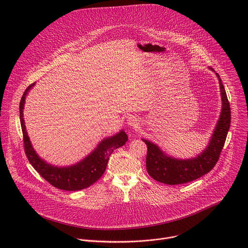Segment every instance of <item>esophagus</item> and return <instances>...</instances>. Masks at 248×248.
Masks as SVG:
<instances>
[{
	"instance_id": "1",
	"label": "esophagus",
	"mask_w": 248,
	"mask_h": 248,
	"mask_svg": "<svg viewBox=\"0 0 248 248\" xmlns=\"http://www.w3.org/2000/svg\"><path fill=\"white\" fill-rule=\"evenodd\" d=\"M138 120H137V118L136 117H134V116H130L128 119H127V124L129 125V126H132V127H137V125H138Z\"/></svg>"
}]
</instances>
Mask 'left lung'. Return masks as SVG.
Here are the masks:
<instances>
[{
    "label": "left lung",
    "instance_id": "obj_1",
    "mask_svg": "<svg viewBox=\"0 0 248 248\" xmlns=\"http://www.w3.org/2000/svg\"><path fill=\"white\" fill-rule=\"evenodd\" d=\"M217 76L220 85L222 110L210 145L195 158L178 160L167 156L157 146L150 141L143 140L148 148L146 157L147 171L154 180L170 186L186 184L208 174L216 166L224 147L231 124L230 103L222 81L217 73Z\"/></svg>",
    "mask_w": 248,
    "mask_h": 248
}]
</instances>
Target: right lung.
<instances>
[{"label":"right lung","instance_id":"obj_1","mask_svg":"<svg viewBox=\"0 0 248 248\" xmlns=\"http://www.w3.org/2000/svg\"><path fill=\"white\" fill-rule=\"evenodd\" d=\"M34 85L31 84L24 92L19 105L20 123L23 133V143L25 154L28 160L35 171L53 186L66 191H76L89 187L101 178L106 170V166L111 154L118 148L124 146L128 137L124 131H121L113 137H109L101 141L97 148L81 162L64 168H59L47 164L40 159L33 151L30 139L28 137L24 120L23 109L25 97L30 89Z\"/></svg>","mask_w":248,"mask_h":248}]
</instances>
